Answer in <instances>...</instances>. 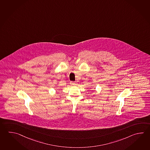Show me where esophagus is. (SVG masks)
Wrapping results in <instances>:
<instances>
[{
    "label": "esophagus",
    "mask_w": 150,
    "mask_h": 150,
    "mask_svg": "<svg viewBox=\"0 0 150 150\" xmlns=\"http://www.w3.org/2000/svg\"><path fill=\"white\" fill-rule=\"evenodd\" d=\"M70 85L71 86H75L76 85V82H73V81H71L70 83Z\"/></svg>",
    "instance_id": "obj_1"
}]
</instances>
